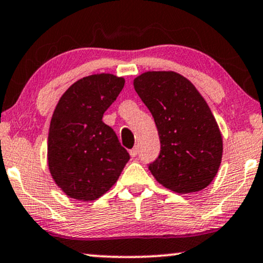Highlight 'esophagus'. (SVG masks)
Segmentation results:
<instances>
[{
  "mask_svg": "<svg viewBox=\"0 0 263 263\" xmlns=\"http://www.w3.org/2000/svg\"><path fill=\"white\" fill-rule=\"evenodd\" d=\"M129 154H130V156L134 158V157H137L138 156V147H133L130 151H129Z\"/></svg>",
  "mask_w": 263,
  "mask_h": 263,
  "instance_id": "34e87169",
  "label": "esophagus"
}]
</instances>
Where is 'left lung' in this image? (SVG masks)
Segmentation results:
<instances>
[{"mask_svg": "<svg viewBox=\"0 0 263 263\" xmlns=\"http://www.w3.org/2000/svg\"><path fill=\"white\" fill-rule=\"evenodd\" d=\"M134 89L156 123L161 151L148 164L158 183L174 193L205 189L222 161L218 125L203 97L176 72H146Z\"/></svg>", "mask_w": 263, "mask_h": 263, "instance_id": "obj_1", "label": "left lung"}]
</instances>
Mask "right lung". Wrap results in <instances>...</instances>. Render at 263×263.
Returning a JSON list of instances; mask_svg holds the SVG:
<instances>
[{
    "mask_svg": "<svg viewBox=\"0 0 263 263\" xmlns=\"http://www.w3.org/2000/svg\"><path fill=\"white\" fill-rule=\"evenodd\" d=\"M124 79L93 74L73 84L58 101L48 132L50 173L66 195L92 201L111 189L129 161L103 113L116 101Z\"/></svg>",
    "mask_w": 263,
    "mask_h": 263,
    "instance_id": "1",
    "label": "right lung"
}]
</instances>
